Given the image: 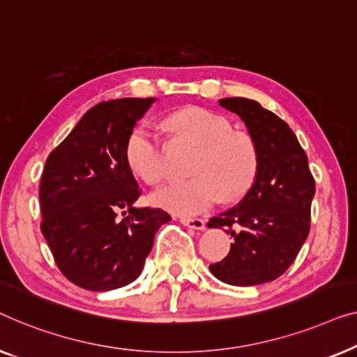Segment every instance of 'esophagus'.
Returning a JSON list of instances; mask_svg holds the SVG:
<instances>
[{
    "instance_id": "34e87169",
    "label": "esophagus",
    "mask_w": 357,
    "mask_h": 357,
    "mask_svg": "<svg viewBox=\"0 0 357 357\" xmlns=\"http://www.w3.org/2000/svg\"><path fill=\"white\" fill-rule=\"evenodd\" d=\"M179 222L184 227L192 228V229H204L205 228V220L204 218H190V217H181Z\"/></svg>"
}]
</instances>
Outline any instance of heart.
Masks as SVG:
<instances>
[{
    "label": "heart",
    "mask_w": 357,
    "mask_h": 357,
    "mask_svg": "<svg viewBox=\"0 0 357 357\" xmlns=\"http://www.w3.org/2000/svg\"><path fill=\"white\" fill-rule=\"evenodd\" d=\"M167 124L174 132L199 145L194 178L172 181L152 194V202L176 215H195L220 202L248 192L257 174V149L248 134L231 130L222 114L202 107H184L169 114ZM130 172L149 184L165 176V162L153 128L139 123L124 145Z\"/></svg>",
    "instance_id": "1"
}]
</instances>
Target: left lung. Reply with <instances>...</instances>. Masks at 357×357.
<instances>
[{"label": "left lung", "instance_id": "obj_1", "mask_svg": "<svg viewBox=\"0 0 357 357\" xmlns=\"http://www.w3.org/2000/svg\"><path fill=\"white\" fill-rule=\"evenodd\" d=\"M218 103L243 119L259 163L243 200L207 223L227 227L234 238L229 254L210 265V272L233 286L268 283L288 270L307 238L315 181L307 155L283 119L255 100L234 97Z\"/></svg>", "mask_w": 357, "mask_h": 357}]
</instances>
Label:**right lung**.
Listing matches in <instances>:
<instances>
[{"instance_id":"right-lung-1","label":"right lung","mask_w":357,"mask_h":357,"mask_svg":"<svg viewBox=\"0 0 357 357\" xmlns=\"http://www.w3.org/2000/svg\"><path fill=\"white\" fill-rule=\"evenodd\" d=\"M153 102L119 98L95 105L45 163L40 228L61 273L84 289L132 283L155 233L172 220L162 208L134 207L140 188L124 158L130 129Z\"/></svg>"}]
</instances>
